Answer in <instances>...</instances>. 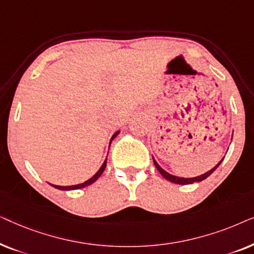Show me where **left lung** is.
I'll return each instance as SVG.
<instances>
[{"mask_svg":"<svg viewBox=\"0 0 254 254\" xmlns=\"http://www.w3.org/2000/svg\"><path fill=\"white\" fill-rule=\"evenodd\" d=\"M152 159H154V164H155V166L156 168H157V170H158V172L161 173V175L164 177V178L166 179V180H169V182H171V183H175V184H179V185H189V184H193V183H199V182H202L203 179H206L207 177H209L211 173H213L215 170H216L218 166H220V164L222 163V161H223V159H222V161H220V163H217L216 165L214 166L213 169L211 170H209V171L208 172H206V173H203V175H201V176H197V177H194V178H182V177H176V176H172V175H170V173H168L165 171V170H163L161 166L158 165V163L155 161V158L152 157Z\"/></svg>","mask_w":254,"mask_h":254,"instance_id":"1","label":"left lung"}]
</instances>
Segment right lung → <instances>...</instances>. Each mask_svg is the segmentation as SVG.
Segmentation results:
<instances>
[{"instance_id": "obj_1", "label": "right lung", "mask_w": 254, "mask_h": 254, "mask_svg": "<svg viewBox=\"0 0 254 254\" xmlns=\"http://www.w3.org/2000/svg\"><path fill=\"white\" fill-rule=\"evenodd\" d=\"M120 131L118 130V131H116V133L113 134V136L111 137V141H110V145H111V142L113 141V138L117 136L118 134H119ZM106 162H107V157H106V159H105V162L103 163V165L100 166V169L98 170V171H97V173L93 177H91V178H90L89 180H86V182H84V183H82V184H78V185H72V186H59V185H53V184H50L51 186H53V187H55V189H58V190H78V189H83V187H86V186H89V185H91V184H93L96 182L97 179L99 178L100 176H102V173L104 172V170H105V168H106Z\"/></svg>"}]
</instances>
